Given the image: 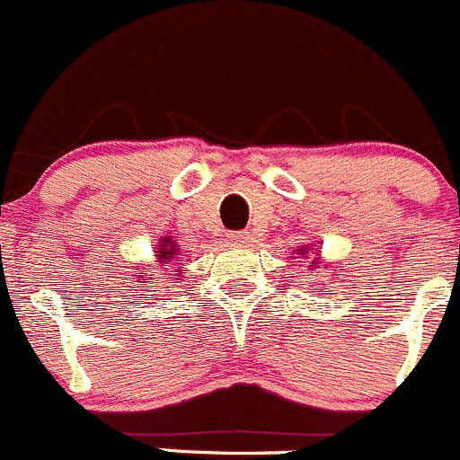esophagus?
<instances>
[{
  "label": "esophagus",
  "mask_w": 460,
  "mask_h": 460,
  "mask_svg": "<svg viewBox=\"0 0 460 460\" xmlns=\"http://www.w3.org/2000/svg\"><path fill=\"white\" fill-rule=\"evenodd\" d=\"M229 240L234 244H243V247H247V244H252V234H249V231H231Z\"/></svg>",
  "instance_id": "1"
}]
</instances>
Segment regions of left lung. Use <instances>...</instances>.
<instances>
[{
  "instance_id": "8db88e82",
  "label": "left lung",
  "mask_w": 460,
  "mask_h": 460,
  "mask_svg": "<svg viewBox=\"0 0 460 460\" xmlns=\"http://www.w3.org/2000/svg\"><path fill=\"white\" fill-rule=\"evenodd\" d=\"M305 252H307V247H305V249H300V252H298V256H300V253H305Z\"/></svg>"
}]
</instances>
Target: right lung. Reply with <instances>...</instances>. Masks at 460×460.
I'll return each instance as SVG.
<instances>
[{
	"instance_id": "right-lung-1",
	"label": "right lung",
	"mask_w": 460,
	"mask_h": 460,
	"mask_svg": "<svg viewBox=\"0 0 460 460\" xmlns=\"http://www.w3.org/2000/svg\"><path fill=\"white\" fill-rule=\"evenodd\" d=\"M175 253H178V247H175V244L171 243L169 238H166V240H162V244H160V252H157V256H160V262H166V264H169L171 260H173Z\"/></svg>"
}]
</instances>
